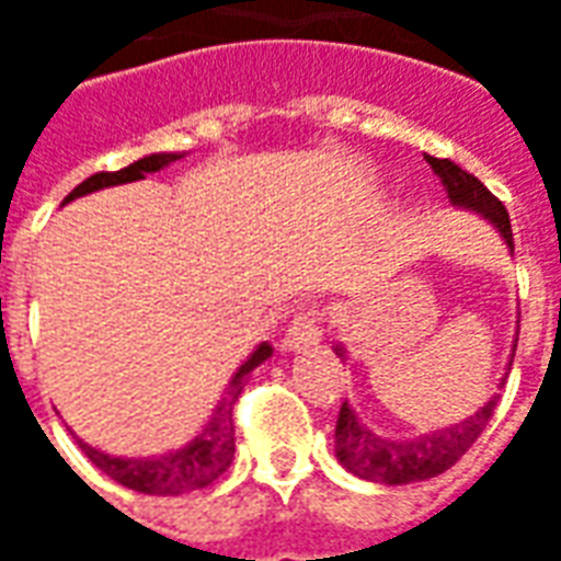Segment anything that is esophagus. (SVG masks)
<instances>
[{
    "instance_id": "esophagus-1",
    "label": "esophagus",
    "mask_w": 561,
    "mask_h": 561,
    "mask_svg": "<svg viewBox=\"0 0 561 561\" xmlns=\"http://www.w3.org/2000/svg\"><path fill=\"white\" fill-rule=\"evenodd\" d=\"M321 333H324V312L318 306H306L294 316L291 328L285 333L282 345L291 348V352H300V348H309V345H318L321 342Z\"/></svg>"
}]
</instances>
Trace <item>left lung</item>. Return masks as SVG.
Segmentation results:
<instances>
[{"label": "left lung", "mask_w": 561, "mask_h": 561, "mask_svg": "<svg viewBox=\"0 0 561 561\" xmlns=\"http://www.w3.org/2000/svg\"><path fill=\"white\" fill-rule=\"evenodd\" d=\"M433 173L445 183L447 197L457 204V207H469L483 213L486 219L493 221L495 228L502 231L507 245H514V233H511V219H507L505 204L486 188V185L474 176V173L462 171L457 161L450 159H435L426 156ZM517 348V345H514ZM495 409V397L481 412L469 417V421L457 423L450 430L442 433L421 435L412 442H390V438H378L360 421L354 417L348 409V402H342L340 417H336V457L348 471L360 474L366 481L376 483H412V481H426L435 478L445 469H450L466 450H469L478 435L483 433V426L490 423Z\"/></svg>", "instance_id": "1"}]
</instances>
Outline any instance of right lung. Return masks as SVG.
Instances as JSON below:
<instances>
[{"instance_id": "right-lung-1", "label": "right lung", "mask_w": 561, "mask_h": 561, "mask_svg": "<svg viewBox=\"0 0 561 561\" xmlns=\"http://www.w3.org/2000/svg\"><path fill=\"white\" fill-rule=\"evenodd\" d=\"M180 156L173 152H159V156H147V159L135 161L128 164L123 171H99L92 173L90 180H83L78 188H71V195L66 197L75 201L80 195H90L95 188H107V185H119V183H135V180H144L147 173L161 171L164 164H171ZM270 345H257V352L245 360L237 376L231 378V385L225 390L221 397L219 409L216 414L209 417V423L204 426V433L197 435L192 445L180 447L173 454H164L159 459H119V457H107L102 450L95 447L83 445V454L99 466V469L114 478L116 483H123L128 490H138V493L147 495H173V493H185V490H197V486H207L219 478L221 471L231 466L233 459V402L240 397L243 390L245 376L255 369L257 364H264L270 357Z\"/></svg>"}]
</instances>
